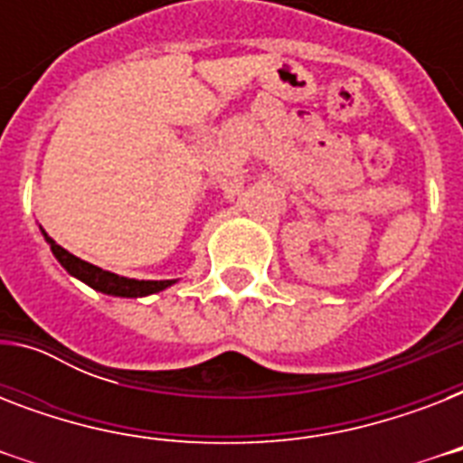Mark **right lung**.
Returning <instances> with one entry per match:
<instances>
[{"label":"right lung","instance_id":"1","mask_svg":"<svg viewBox=\"0 0 463 463\" xmlns=\"http://www.w3.org/2000/svg\"><path fill=\"white\" fill-rule=\"evenodd\" d=\"M45 242L52 250L54 260L60 261L61 267L67 269V274H71L74 279L83 281L86 286H90L98 293H105V296H115V298H146L154 296V293H160V290L170 288L173 281H137V279H127V276H118L112 271H105V269L96 267V264H89V261L79 260L71 252H67L64 247H60L54 242L45 231Z\"/></svg>","mask_w":463,"mask_h":463}]
</instances>
